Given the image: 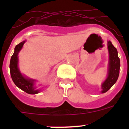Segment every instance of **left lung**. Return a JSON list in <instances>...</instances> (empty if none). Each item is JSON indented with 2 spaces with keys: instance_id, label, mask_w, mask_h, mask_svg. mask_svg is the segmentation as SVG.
<instances>
[{
  "instance_id": "1",
  "label": "left lung",
  "mask_w": 129,
  "mask_h": 129,
  "mask_svg": "<svg viewBox=\"0 0 129 129\" xmlns=\"http://www.w3.org/2000/svg\"><path fill=\"white\" fill-rule=\"evenodd\" d=\"M107 48L109 52V66L107 77L101 84V93H105L118 80L120 68V60L118 57L117 49L110 41H107Z\"/></svg>"
}]
</instances>
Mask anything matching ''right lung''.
I'll use <instances>...</instances> for the list:
<instances>
[{
  "mask_svg": "<svg viewBox=\"0 0 129 129\" xmlns=\"http://www.w3.org/2000/svg\"><path fill=\"white\" fill-rule=\"evenodd\" d=\"M26 40L23 41L15 46L14 53L11 56L10 64V70L11 77L13 83L20 89L24 91L29 94H36L41 92V89H37L35 86V79L29 78L22 74L19 68V57L18 55L23 45L26 43Z\"/></svg>",
  "mask_w": 129,
  "mask_h": 129,
  "instance_id": "add662e5",
  "label": "right lung"
}]
</instances>
